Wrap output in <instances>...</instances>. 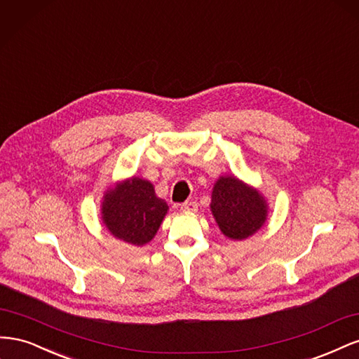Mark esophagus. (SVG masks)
<instances>
[{"mask_svg": "<svg viewBox=\"0 0 359 359\" xmlns=\"http://www.w3.org/2000/svg\"><path fill=\"white\" fill-rule=\"evenodd\" d=\"M181 210L182 211H189V212H196L198 211V203L196 202H184L181 205Z\"/></svg>", "mask_w": 359, "mask_h": 359, "instance_id": "34e87169", "label": "esophagus"}]
</instances>
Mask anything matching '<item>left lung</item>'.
<instances>
[{"instance_id":"left-lung-1","label":"left lung","mask_w":359,"mask_h":359,"mask_svg":"<svg viewBox=\"0 0 359 359\" xmlns=\"http://www.w3.org/2000/svg\"><path fill=\"white\" fill-rule=\"evenodd\" d=\"M210 208L222 233L233 241L255 235L268 219L264 194L233 175H224L215 181Z\"/></svg>"}]
</instances>
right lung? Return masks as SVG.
I'll return each instance as SVG.
<instances>
[{
	"label": "right lung",
	"instance_id": "right-lung-1",
	"mask_svg": "<svg viewBox=\"0 0 359 359\" xmlns=\"http://www.w3.org/2000/svg\"><path fill=\"white\" fill-rule=\"evenodd\" d=\"M168 203L157 198L148 180L132 177L116 181L103 193L102 223L119 241L142 247L156 236L168 214Z\"/></svg>",
	"mask_w": 359,
	"mask_h": 359
}]
</instances>
